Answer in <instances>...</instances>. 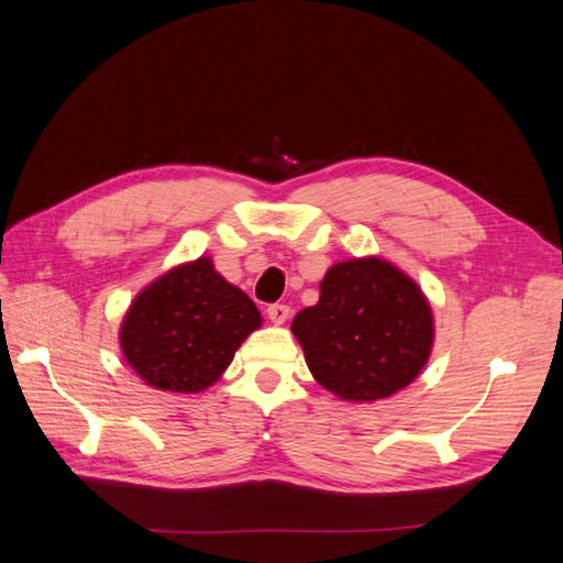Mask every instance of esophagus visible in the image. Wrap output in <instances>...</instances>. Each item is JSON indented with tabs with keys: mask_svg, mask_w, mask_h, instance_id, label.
I'll use <instances>...</instances> for the list:
<instances>
[{
	"mask_svg": "<svg viewBox=\"0 0 563 563\" xmlns=\"http://www.w3.org/2000/svg\"><path fill=\"white\" fill-rule=\"evenodd\" d=\"M267 317L272 319V323H284L288 317H291V308H288V305L275 302L267 308Z\"/></svg>",
	"mask_w": 563,
	"mask_h": 563,
	"instance_id": "esophagus-1",
	"label": "esophagus"
}]
</instances>
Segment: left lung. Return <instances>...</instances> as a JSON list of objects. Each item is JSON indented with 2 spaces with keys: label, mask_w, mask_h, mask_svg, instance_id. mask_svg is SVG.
Returning a JSON list of instances; mask_svg holds the SVG:
<instances>
[{
  "label": "left lung",
  "mask_w": 563,
  "mask_h": 563,
  "mask_svg": "<svg viewBox=\"0 0 563 563\" xmlns=\"http://www.w3.org/2000/svg\"><path fill=\"white\" fill-rule=\"evenodd\" d=\"M291 331L314 380L347 401H378L411 385L434 343L420 286L376 255L335 263Z\"/></svg>",
  "instance_id": "obj_1"
}]
</instances>
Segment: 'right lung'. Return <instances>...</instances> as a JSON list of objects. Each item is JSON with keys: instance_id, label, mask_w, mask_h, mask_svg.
Listing matches in <instances>:
<instances>
[{"instance_id": "right-lung-1", "label": "right lung", "mask_w": 563, "mask_h": 563, "mask_svg": "<svg viewBox=\"0 0 563 563\" xmlns=\"http://www.w3.org/2000/svg\"><path fill=\"white\" fill-rule=\"evenodd\" d=\"M261 321L255 302L201 255L168 269L135 296L119 345L150 387L195 395L223 376Z\"/></svg>"}]
</instances>
